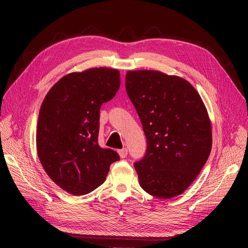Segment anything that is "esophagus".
<instances>
[{
    "instance_id": "1",
    "label": "esophagus",
    "mask_w": 248,
    "mask_h": 248,
    "mask_svg": "<svg viewBox=\"0 0 248 248\" xmlns=\"http://www.w3.org/2000/svg\"><path fill=\"white\" fill-rule=\"evenodd\" d=\"M127 152H128V150H127L126 148H123V149L119 150V151H118V153H119V155H120V157H121V158H125V157L127 156Z\"/></svg>"
}]
</instances>
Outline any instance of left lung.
Masks as SVG:
<instances>
[{"label":"left lung","mask_w":248,"mask_h":248,"mask_svg":"<svg viewBox=\"0 0 248 248\" xmlns=\"http://www.w3.org/2000/svg\"><path fill=\"white\" fill-rule=\"evenodd\" d=\"M126 92L147 139L134 163L142 189L159 199L183 193L200 174L212 148L208 111L186 79L156 70L126 73Z\"/></svg>","instance_id":"left-lung-1"}]
</instances>
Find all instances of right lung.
<instances>
[{
	"label": "right lung",
	"instance_id": "add662e5",
	"mask_svg": "<svg viewBox=\"0 0 248 248\" xmlns=\"http://www.w3.org/2000/svg\"><path fill=\"white\" fill-rule=\"evenodd\" d=\"M120 82L112 68L72 72L51 87L41 104L37 154L48 177L73 196L100 186L120 159L114 150L98 145L100 108L114 98Z\"/></svg>",
	"mask_w": 248,
	"mask_h": 248
}]
</instances>
